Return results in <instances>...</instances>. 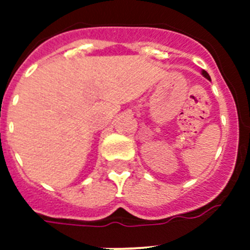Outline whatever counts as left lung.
Listing matches in <instances>:
<instances>
[{
	"label": "left lung",
	"mask_w": 250,
	"mask_h": 250,
	"mask_svg": "<svg viewBox=\"0 0 250 250\" xmlns=\"http://www.w3.org/2000/svg\"><path fill=\"white\" fill-rule=\"evenodd\" d=\"M202 74H203V76H204V77H207L208 80H210V76H209V74H208L207 71H204V70H203V72H202Z\"/></svg>",
	"instance_id": "left-lung-1"
}]
</instances>
